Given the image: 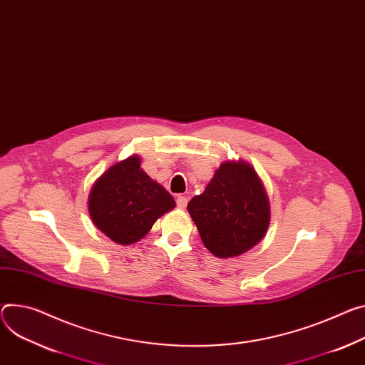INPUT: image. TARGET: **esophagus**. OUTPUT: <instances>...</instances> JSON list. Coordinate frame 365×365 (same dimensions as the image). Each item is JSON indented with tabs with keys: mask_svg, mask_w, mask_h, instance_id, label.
Segmentation results:
<instances>
[{
	"mask_svg": "<svg viewBox=\"0 0 365 365\" xmlns=\"http://www.w3.org/2000/svg\"><path fill=\"white\" fill-rule=\"evenodd\" d=\"M176 204H178V208L185 210V208H186V205H187V197H186V196H182V195H179V196L176 197Z\"/></svg>",
	"mask_w": 365,
	"mask_h": 365,
	"instance_id": "obj_1",
	"label": "esophagus"
}]
</instances>
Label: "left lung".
Segmentation results:
<instances>
[{"label": "left lung", "mask_w": 365, "mask_h": 365, "mask_svg": "<svg viewBox=\"0 0 365 365\" xmlns=\"http://www.w3.org/2000/svg\"><path fill=\"white\" fill-rule=\"evenodd\" d=\"M187 211L205 247L218 257H235L256 246L267 233L271 210L264 187L250 164L224 161L204 193Z\"/></svg>", "instance_id": "8db88e82"}]
</instances>
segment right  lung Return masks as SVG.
<instances>
[{"label":"right lung","instance_id":"1","mask_svg":"<svg viewBox=\"0 0 365 365\" xmlns=\"http://www.w3.org/2000/svg\"><path fill=\"white\" fill-rule=\"evenodd\" d=\"M140 165L138 155L118 161L96 180L88 196L94 225L125 246L140 242L155 220L176 205L173 196Z\"/></svg>","mask_w":365,"mask_h":365}]
</instances>
